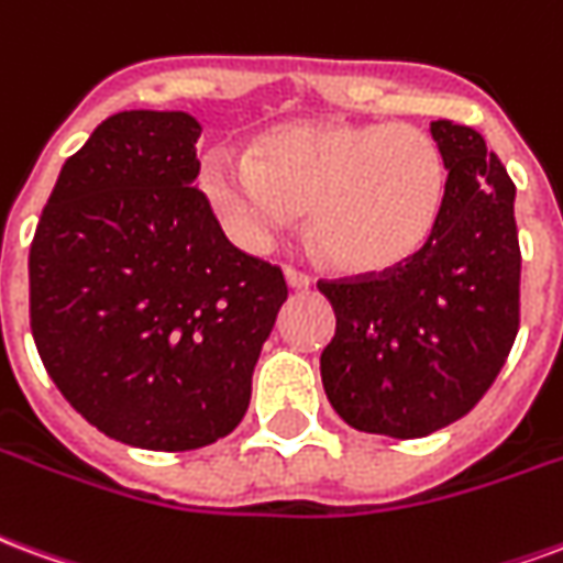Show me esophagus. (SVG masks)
<instances>
[{"mask_svg":"<svg viewBox=\"0 0 563 563\" xmlns=\"http://www.w3.org/2000/svg\"><path fill=\"white\" fill-rule=\"evenodd\" d=\"M285 278L290 287H309L311 285L309 273H302V269H297V266H285Z\"/></svg>","mask_w":563,"mask_h":563,"instance_id":"esophagus-1","label":"esophagus"}]
</instances>
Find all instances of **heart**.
Listing matches in <instances>:
<instances>
[{
	"label": "heart",
	"mask_w": 563,
	"mask_h": 563,
	"mask_svg": "<svg viewBox=\"0 0 563 563\" xmlns=\"http://www.w3.org/2000/svg\"><path fill=\"white\" fill-rule=\"evenodd\" d=\"M444 152L411 122H299L254 158L212 152L200 186L231 233L266 249L309 212L311 240L344 273L401 264L432 233L444 200Z\"/></svg>",
	"instance_id": "b5f03b06"
}]
</instances>
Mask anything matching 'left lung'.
Wrapping results in <instances>:
<instances>
[{
	"label": "left lung",
	"instance_id": "obj_1",
	"mask_svg": "<svg viewBox=\"0 0 563 563\" xmlns=\"http://www.w3.org/2000/svg\"><path fill=\"white\" fill-rule=\"evenodd\" d=\"M432 137L446 183L426 242L380 273L318 282L335 309L323 389L335 413L368 434L422 438L462 420L519 332L516 186L471 125L438 119Z\"/></svg>",
	"mask_w": 563,
	"mask_h": 563
}]
</instances>
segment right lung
<instances>
[{
    "instance_id": "1",
    "label": "right lung",
    "mask_w": 563,
    "mask_h": 563,
    "mask_svg": "<svg viewBox=\"0 0 563 563\" xmlns=\"http://www.w3.org/2000/svg\"><path fill=\"white\" fill-rule=\"evenodd\" d=\"M200 122L122 110L63 164L29 249V327L68 405L113 441L183 453L231 434L287 299L195 186Z\"/></svg>"
}]
</instances>
